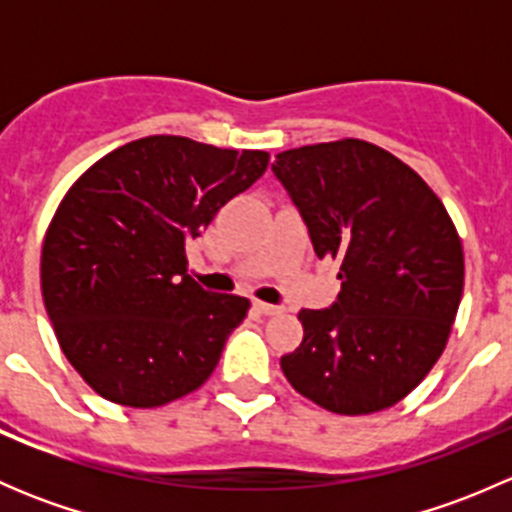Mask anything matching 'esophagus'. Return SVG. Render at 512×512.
I'll list each match as a JSON object with an SVG mask.
<instances>
[{"mask_svg": "<svg viewBox=\"0 0 512 512\" xmlns=\"http://www.w3.org/2000/svg\"><path fill=\"white\" fill-rule=\"evenodd\" d=\"M255 309L260 314H267V317H272V314H280L282 312L280 304H267V302H255Z\"/></svg>", "mask_w": 512, "mask_h": 512, "instance_id": "esophagus-1", "label": "esophagus"}]
</instances>
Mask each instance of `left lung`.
Wrapping results in <instances>:
<instances>
[{"label": "left lung", "instance_id": "obj_1", "mask_svg": "<svg viewBox=\"0 0 512 512\" xmlns=\"http://www.w3.org/2000/svg\"><path fill=\"white\" fill-rule=\"evenodd\" d=\"M272 175L317 257L339 262L337 299L302 309L287 381L344 416L399 404L431 371L463 294V247L446 208L406 163L359 138L277 153Z\"/></svg>", "mask_w": 512, "mask_h": 512}]
</instances>
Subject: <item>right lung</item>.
<instances>
[{"label":"right lung","mask_w":512,"mask_h":512,"mask_svg":"<svg viewBox=\"0 0 512 512\" xmlns=\"http://www.w3.org/2000/svg\"><path fill=\"white\" fill-rule=\"evenodd\" d=\"M265 151L148 136L91 165L41 250V294L66 359L113 404L153 409L208 381L250 299L188 275V240L267 170Z\"/></svg>","instance_id":"obj_1"}]
</instances>
